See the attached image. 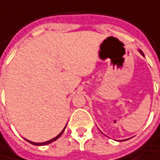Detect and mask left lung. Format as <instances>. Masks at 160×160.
Segmentation results:
<instances>
[{"label":"left lung","instance_id":"1","mask_svg":"<svg viewBox=\"0 0 160 160\" xmlns=\"http://www.w3.org/2000/svg\"><path fill=\"white\" fill-rule=\"evenodd\" d=\"M139 52L141 53V55H142V56H143V57H144V55H143V53H142V50H139Z\"/></svg>","mask_w":160,"mask_h":160}]
</instances>
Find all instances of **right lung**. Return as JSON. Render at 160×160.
Listing matches in <instances>:
<instances>
[{
    "instance_id": "add662e5",
    "label": "right lung",
    "mask_w": 160,
    "mask_h": 160,
    "mask_svg": "<svg viewBox=\"0 0 160 160\" xmlns=\"http://www.w3.org/2000/svg\"><path fill=\"white\" fill-rule=\"evenodd\" d=\"M65 128H66V126H65ZM65 128L62 129V131L58 134V135H57L55 138H53V139H51V140H49V141H46V142H32V141H29V140H27V139H25L27 142H29L30 143H32V144H33V145H46V144H49V143H51V142H53L54 141H56L57 139H58L60 136H61V134L63 133V131H64V129H65Z\"/></svg>"
}]
</instances>
